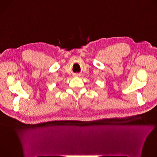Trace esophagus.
<instances>
[{
    "mask_svg": "<svg viewBox=\"0 0 157 157\" xmlns=\"http://www.w3.org/2000/svg\"><path fill=\"white\" fill-rule=\"evenodd\" d=\"M74 76H75V77H77V76H78V74H74Z\"/></svg>",
    "mask_w": 157,
    "mask_h": 157,
    "instance_id": "34e87169",
    "label": "esophagus"
}]
</instances>
